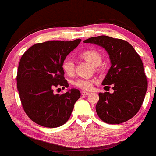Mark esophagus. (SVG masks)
I'll return each instance as SVG.
<instances>
[{"mask_svg":"<svg viewBox=\"0 0 156 156\" xmlns=\"http://www.w3.org/2000/svg\"><path fill=\"white\" fill-rule=\"evenodd\" d=\"M89 93H90V92H87V91H82L81 92V94L83 95H88Z\"/></svg>","mask_w":156,"mask_h":156,"instance_id":"esophagus-1","label":"esophagus"}]
</instances>
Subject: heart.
<instances>
[{
    "instance_id": "b5f03b06",
    "label": "heart",
    "mask_w": 156,
    "mask_h": 156,
    "mask_svg": "<svg viewBox=\"0 0 156 156\" xmlns=\"http://www.w3.org/2000/svg\"><path fill=\"white\" fill-rule=\"evenodd\" d=\"M81 58L85 61L92 65L93 67H97L101 62V56L99 52L95 50H88L81 54ZM62 69L64 73L68 76H72L74 73V64L73 61L70 58H67L64 61L62 64ZM93 80H87V79H78L74 83V85L77 88L89 90L92 88L94 84Z\"/></svg>"
}]
</instances>
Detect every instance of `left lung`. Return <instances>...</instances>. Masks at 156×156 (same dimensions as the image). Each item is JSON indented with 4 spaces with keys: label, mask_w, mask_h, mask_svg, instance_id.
Instances as JSON below:
<instances>
[{
    "label": "left lung",
    "mask_w": 156,
    "mask_h": 156,
    "mask_svg": "<svg viewBox=\"0 0 156 156\" xmlns=\"http://www.w3.org/2000/svg\"><path fill=\"white\" fill-rule=\"evenodd\" d=\"M83 41L104 48L112 64L101 84L112 85L114 92L98 93L95 110L99 118L110 124L131 119L142 106L148 87L140 55L130 43L119 38L100 35Z\"/></svg>",
    "instance_id": "left-lung-1"
}]
</instances>
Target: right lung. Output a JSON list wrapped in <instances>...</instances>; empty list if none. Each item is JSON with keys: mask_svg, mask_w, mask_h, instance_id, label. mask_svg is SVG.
I'll use <instances>...</instances> for the list:
<instances>
[{"mask_svg": "<svg viewBox=\"0 0 156 156\" xmlns=\"http://www.w3.org/2000/svg\"><path fill=\"white\" fill-rule=\"evenodd\" d=\"M80 41L78 38L37 43L23 55L16 76L17 89L26 114L37 124L58 127L70 118L80 92L71 89L60 95L54 94V89L68 88L62 64Z\"/></svg>", "mask_w": 156, "mask_h": 156, "instance_id": "1", "label": "right lung"}]
</instances>
